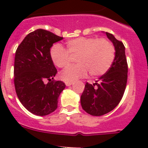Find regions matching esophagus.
Listing matches in <instances>:
<instances>
[{"instance_id":"1","label":"esophagus","mask_w":148,"mask_h":148,"mask_svg":"<svg viewBox=\"0 0 148 148\" xmlns=\"http://www.w3.org/2000/svg\"><path fill=\"white\" fill-rule=\"evenodd\" d=\"M72 84H73V82H70V81H66V82H65V84L67 86H71Z\"/></svg>"}]
</instances>
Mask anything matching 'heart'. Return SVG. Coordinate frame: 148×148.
Wrapping results in <instances>:
<instances>
[{"label": "heart", "instance_id": "b5f03b06", "mask_svg": "<svg viewBox=\"0 0 148 148\" xmlns=\"http://www.w3.org/2000/svg\"><path fill=\"white\" fill-rule=\"evenodd\" d=\"M114 45L110 40L96 37H81L68 40L65 49L60 44L51 47V58L56 67L64 68L71 62V56H77L78 64L70 66L60 74L64 81H74L87 76L103 75L112 66L115 58Z\"/></svg>", "mask_w": 148, "mask_h": 148}]
</instances>
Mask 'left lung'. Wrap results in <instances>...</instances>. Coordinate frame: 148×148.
<instances>
[{
	"instance_id": "obj_1",
	"label": "left lung",
	"mask_w": 148,
	"mask_h": 148,
	"mask_svg": "<svg viewBox=\"0 0 148 148\" xmlns=\"http://www.w3.org/2000/svg\"><path fill=\"white\" fill-rule=\"evenodd\" d=\"M115 47V58L110 68L95 84L86 83L81 97V107L93 116H101L114 110L121 101L127 81V62L124 44L106 32Z\"/></svg>"
}]
</instances>
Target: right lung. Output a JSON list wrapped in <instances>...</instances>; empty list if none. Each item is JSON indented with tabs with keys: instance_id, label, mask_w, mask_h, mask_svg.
<instances>
[{
	"instance_id": "add662e5",
	"label": "right lung",
	"mask_w": 148,
	"mask_h": 148,
	"mask_svg": "<svg viewBox=\"0 0 148 148\" xmlns=\"http://www.w3.org/2000/svg\"><path fill=\"white\" fill-rule=\"evenodd\" d=\"M62 39L51 31L38 29L24 38L15 52L16 94L24 108L34 114L45 116L53 112L65 88L63 81L53 80L58 71L51 58L53 44Z\"/></svg>"
}]
</instances>
